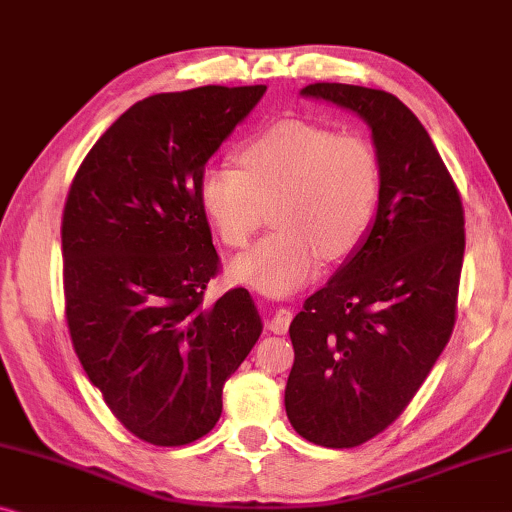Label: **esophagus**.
Listing matches in <instances>:
<instances>
[{
  "label": "esophagus",
  "mask_w": 512,
  "mask_h": 512,
  "mask_svg": "<svg viewBox=\"0 0 512 512\" xmlns=\"http://www.w3.org/2000/svg\"><path fill=\"white\" fill-rule=\"evenodd\" d=\"M292 323V311L285 309V306H278V309L269 311V330L276 332V335H285Z\"/></svg>",
  "instance_id": "esophagus-1"
}]
</instances>
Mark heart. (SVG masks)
Returning a JSON list of instances; mask_svg holds the SVG:
<instances>
[{
    "instance_id": "obj_1",
    "label": "heart",
    "mask_w": 512,
    "mask_h": 512,
    "mask_svg": "<svg viewBox=\"0 0 512 512\" xmlns=\"http://www.w3.org/2000/svg\"><path fill=\"white\" fill-rule=\"evenodd\" d=\"M243 170L213 163L199 177V201L217 236L241 248L274 208L276 234L231 262L234 281L271 297L302 288L327 260L349 255L379 199V159L363 135L304 121L267 128L241 149Z\"/></svg>"
}]
</instances>
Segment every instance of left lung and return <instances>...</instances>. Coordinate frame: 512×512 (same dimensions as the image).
I'll return each mask as SVG.
<instances>
[{
  "mask_svg": "<svg viewBox=\"0 0 512 512\" xmlns=\"http://www.w3.org/2000/svg\"><path fill=\"white\" fill-rule=\"evenodd\" d=\"M351 109L379 159L372 227L290 323L285 412L304 440L346 449L393 424L449 342L463 264V206L431 135L395 95L309 84Z\"/></svg>",
  "mask_w": 512,
  "mask_h": 512,
  "instance_id": "obj_1",
  "label": "left lung"
}]
</instances>
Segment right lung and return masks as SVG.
<instances>
[{
	"label": "right lung",
	"mask_w": 512,
	"mask_h": 512,
	"mask_svg": "<svg viewBox=\"0 0 512 512\" xmlns=\"http://www.w3.org/2000/svg\"><path fill=\"white\" fill-rule=\"evenodd\" d=\"M267 86H201L135 102L100 135L63 210L72 346L135 438L213 431L222 386L262 335L250 292L203 304L220 271L199 177Z\"/></svg>",
	"instance_id": "add662e5"
}]
</instances>
